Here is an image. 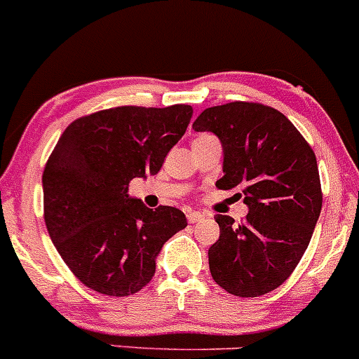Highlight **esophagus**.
I'll list each match as a JSON object with an SVG mask.
<instances>
[{
    "mask_svg": "<svg viewBox=\"0 0 359 359\" xmlns=\"http://www.w3.org/2000/svg\"><path fill=\"white\" fill-rule=\"evenodd\" d=\"M207 217H209V214H207V212H196V210L188 212V215H187V219L190 224H196V222L203 221V219H207Z\"/></svg>",
    "mask_w": 359,
    "mask_h": 359,
    "instance_id": "34e87169",
    "label": "esophagus"
}]
</instances>
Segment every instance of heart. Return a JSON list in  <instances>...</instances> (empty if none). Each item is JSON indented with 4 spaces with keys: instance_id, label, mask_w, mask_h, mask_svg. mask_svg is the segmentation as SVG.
<instances>
[{
    "instance_id": "heart-1",
    "label": "heart",
    "mask_w": 359,
    "mask_h": 359,
    "mask_svg": "<svg viewBox=\"0 0 359 359\" xmlns=\"http://www.w3.org/2000/svg\"><path fill=\"white\" fill-rule=\"evenodd\" d=\"M209 137H212L210 133H202V135H198V137H196V138H209Z\"/></svg>"
}]
</instances>
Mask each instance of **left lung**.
Instances as JSON below:
<instances>
[{"label":"left lung","instance_id":"obj_1","mask_svg":"<svg viewBox=\"0 0 359 359\" xmlns=\"http://www.w3.org/2000/svg\"><path fill=\"white\" fill-rule=\"evenodd\" d=\"M195 132H212L224 149L219 190L248 205L236 224L215 215L221 236L209 248L215 283L241 298L277 289L302 260L322 210L317 157L280 111L260 102L234 101L207 107Z\"/></svg>","mask_w":359,"mask_h":359}]
</instances>
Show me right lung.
Wrapping results in <instances>:
<instances>
[{"label":"right lung","mask_w":359,"mask_h":359,"mask_svg":"<svg viewBox=\"0 0 359 359\" xmlns=\"http://www.w3.org/2000/svg\"><path fill=\"white\" fill-rule=\"evenodd\" d=\"M194 109L119 106L72 123L42 172L44 221L57 253L87 287L130 296L150 283L165 241L187 227L176 207L130 198L133 178L157 175Z\"/></svg>","instance_id":"right-lung-1"}]
</instances>
